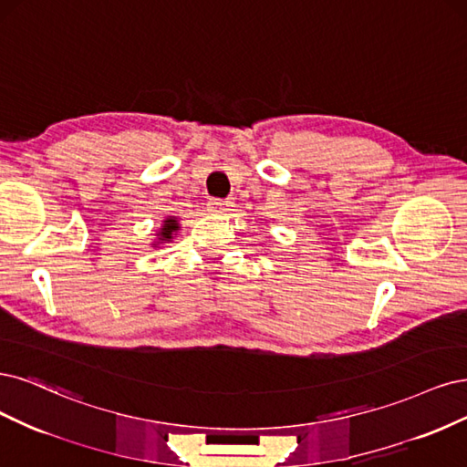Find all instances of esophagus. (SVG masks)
<instances>
[{"instance_id": "obj_1", "label": "esophagus", "mask_w": 467, "mask_h": 467, "mask_svg": "<svg viewBox=\"0 0 467 467\" xmlns=\"http://www.w3.org/2000/svg\"><path fill=\"white\" fill-rule=\"evenodd\" d=\"M229 209H231V202H224V200H212L207 203V212L215 215H224Z\"/></svg>"}]
</instances>
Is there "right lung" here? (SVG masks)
<instances>
[{
    "label": "right lung",
    "mask_w": 467,
    "mask_h": 467,
    "mask_svg": "<svg viewBox=\"0 0 467 467\" xmlns=\"http://www.w3.org/2000/svg\"><path fill=\"white\" fill-rule=\"evenodd\" d=\"M180 229V224H178V221H176V217H167L162 221V229L159 231V243L157 244H161V243H169V240H172V234L176 233Z\"/></svg>",
    "instance_id": "add662e5"
}]
</instances>
